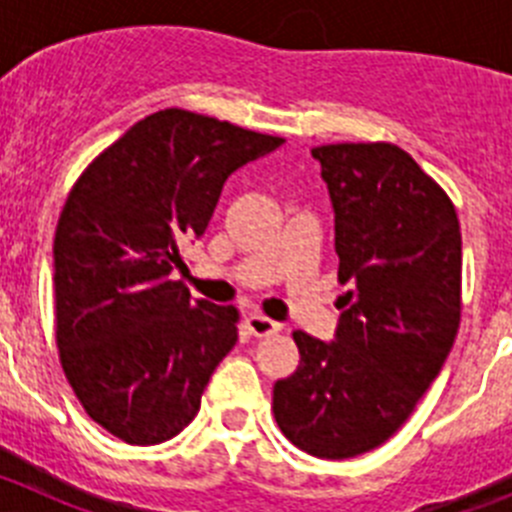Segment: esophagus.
Segmentation results:
<instances>
[{"label": "esophagus", "mask_w": 512, "mask_h": 512, "mask_svg": "<svg viewBox=\"0 0 512 512\" xmlns=\"http://www.w3.org/2000/svg\"><path fill=\"white\" fill-rule=\"evenodd\" d=\"M246 325H248V333L256 338L274 336V333H279V330H282V325H279L277 320L266 318V315H248Z\"/></svg>", "instance_id": "1"}]
</instances>
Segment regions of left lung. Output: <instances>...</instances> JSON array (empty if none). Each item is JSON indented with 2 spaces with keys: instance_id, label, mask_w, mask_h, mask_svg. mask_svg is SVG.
<instances>
[{
  "instance_id": "8db88e82",
  "label": "left lung",
  "mask_w": 512,
  "mask_h": 512,
  "mask_svg": "<svg viewBox=\"0 0 512 512\" xmlns=\"http://www.w3.org/2000/svg\"><path fill=\"white\" fill-rule=\"evenodd\" d=\"M336 212V341L295 330L300 366L274 384V418L297 449L351 459L382 446L441 372L461 320L454 202L392 143L312 148Z\"/></svg>"
}]
</instances>
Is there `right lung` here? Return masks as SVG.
Returning <instances> with one entry per match:
<instances>
[{
    "label": "right lung",
    "instance_id": "1",
    "mask_svg": "<svg viewBox=\"0 0 512 512\" xmlns=\"http://www.w3.org/2000/svg\"><path fill=\"white\" fill-rule=\"evenodd\" d=\"M282 143L169 107L135 122L71 187L53 241L58 356L81 408L120 441L184 431L238 341L233 305L192 300L169 274L179 246L205 233L225 179Z\"/></svg>",
    "mask_w": 512,
    "mask_h": 512
}]
</instances>
